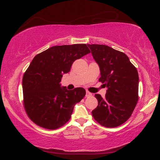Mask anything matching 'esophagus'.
Wrapping results in <instances>:
<instances>
[{
    "label": "esophagus",
    "instance_id": "obj_1",
    "mask_svg": "<svg viewBox=\"0 0 160 160\" xmlns=\"http://www.w3.org/2000/svg\"><path fill=\"white\" fill-rule=\"evenodd\" d=\"M92 96V93H90L89 92H88V91H87V92H86V97L87 98H89V97H91Z\"/></svg>",
    "mask_w": 160,
    "mask_h": 160
}]
</instances>
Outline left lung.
I'll list each match as a JSON object with an SVG mask.
<instances>
[{"mask_svg":"<svg viewBox=\"0 0 160 160\" xmlns=\"http://www.w3.org/2000/svg\"><path fill=\"white\" fill-rule=\"evenodd\" d=\"M100 71L99 82L107 87L102 98L95 96L97 108L92 111L96 121L106 128H116L124 123L134 111L138 100V71L123 52L108 46L88 44Z\"/></svg>","mask_w":160,"mask_h":160,"instance_id":"8db88e82","label":"left lung"}]
</instances>
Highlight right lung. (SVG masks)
<instances>
[{
	"label": "right lung",
	"mask_w": 160,
	"mask_h": 160,
	"mask_svg": "<svg viewBox=\"0 0 160 160\" xmlns=\"http://www.w3.org/2000/svg\"><path fill=\"white\" fill-rule=\"evenodd\" d=\"M89 52L84 43L54 46L32 59L23 76L22 89L25 109L35 124L55 130L69 121L86 91L82 87L68 90L61 87V78L74 61Z\"/></svg>",
	"instance_id": "add662e5"
}]
</instances>
